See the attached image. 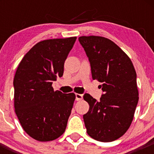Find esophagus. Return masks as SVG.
I'll list each match as a JSON object with an SVG mask.
<instances>
[{
	"mask_svg": "<svg viewBox=\"0 0 154 154\" xmlns=\"http://www.w3.org/2000/svg\"><path fill=\"white\" fill-rule=\"evenodd\" d=\"M75 96H76V100H80L82 99L83 95L82 94H79V93H76Z\"/></svg>",
	"mask_w": 154,
	"mask_h": 154,
	"instance_id": "1",
	"label": "esophagus"
}]
</instances>
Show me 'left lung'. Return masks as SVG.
I'll return each instance as SVG.
<instances>
[{
    "label": "left lung",
    "mask_w": 154,
    "mask_h": 154,
    "mask_svg": "<svg viewBox=\"0 0 154 154\" xmlns=\"http://www.w3.org/2000/svg\"><path fill=\"white\" fill-rule=\"evenodd\" d=\"M79 41L91 63L92 77L101 82L99 101L83 96L89 111L83 115L92 138L111 142L130 128L138 102L136 72L129 56L113 41L100 36H82Z\"/></svg>",
    "instance_id": "obj_1"
}]
</instances>
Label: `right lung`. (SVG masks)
Here are the masks:
<instances>
[{
    "mask_svg": "<svg viewBox=\"0 0 154 154\" xmlns=\"http://www.w3.org/2000/svg\"><path fill=\"white\" fill-rule=\"evenodd\" d=\"M76 37L49 39L35 45L19 63L14 79V109L24 130L41 142L58 138L66 130L75 94L54 91Z\"/></svg>",
    "mask_w": 154,
    "mask_h": 154,
    "instance_id": "1",
    "label": "right lung"
}]
</instances>
